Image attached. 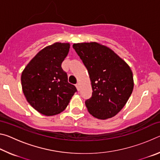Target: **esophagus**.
Wrapping results in <instances>:
<instances>
[{"label":"esophagus","mask_w":160,"mask_h":160,"mask_svg":"<svg viewBox=\"0 0 160 160\" xmlns=\"http://www.w3.org/2000/svg\"><path fill=\"white\" fill-rule=\"evenodd\" d=\"M75 87H76L78 90H80V84L79 83H77L76 85H75Z\"/></svg>","instance_id":"esophagus-1"}]
</instances>
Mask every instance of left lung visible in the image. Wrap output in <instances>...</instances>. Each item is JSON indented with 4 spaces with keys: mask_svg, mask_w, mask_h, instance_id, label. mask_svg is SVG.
Segmentation results:
<instances>
[{
    "mask_svg": "<svg viewBox=\"0 0 160 160\" xmlns=\"http://www.w3.org/2000/svg\"><path fill=\"white\" fill-rule=\"evenodd\" d=\"M72 48L92 82V94L85 101L88 112L99 119L113 117L125 106L133 90L131 68L112 49L98 43H78Z\"/></svg>",
    "mask_w": 160,
    "mask_h": 160,
    "instance_id": "8db88e82",
    "label": "left lung"
}]
</instances>
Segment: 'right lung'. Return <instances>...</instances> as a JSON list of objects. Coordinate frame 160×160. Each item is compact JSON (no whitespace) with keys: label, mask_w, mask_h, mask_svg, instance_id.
Listing matches in <instances>:
<instances>
[{"label":"right lung","mask_w":160,"mask_h":160,"mask_svg":"<svg viewBox=\"0 0 160 160\" xmlns=\"http://www.w3.org/2000/svg\"><path fill=\"white\" fill-rule=\"evenodd\" d=\"M68 43H55L38 53L21 76L22 91L29 104L45 116L56 115L66 109L77 89L68 82L61 67L68 53Z\"/></svg>","instance_id":"1"}]
</instances>
